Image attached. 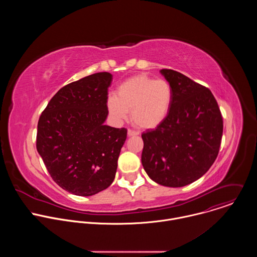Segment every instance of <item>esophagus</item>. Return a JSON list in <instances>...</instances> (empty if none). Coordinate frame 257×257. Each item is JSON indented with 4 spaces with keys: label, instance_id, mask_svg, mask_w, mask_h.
Listing matches in <instances>:
<instances>
[{
    "label": "esophagus",
    "instance_id": "esophagus-1",
    "mask_svg": "<svg viewBox=\"0 0 257 257\" xmlns=\"http://www.w3.org/2000/svg\"><path fill=\"white\" fill-rule=\"evenodd\" d=\"M127 134H128V136H135V135H138L139 133H138V132H136V131H133V130L129 129V130H128V132H127Z\"/></svg>",
    "mask_w": 257,
    "mask_h": 257
}]
</instances>
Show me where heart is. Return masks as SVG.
Wrapping results in <instances>:
<instances>
[{
    "mask_svg": "<svg viewBox=\"0 0 257 257\" xmlns=\"http://www.w3.org/2000/svg\"><path fill=\"white\" fill-rule=\"evenodd\" d=\"M173 101L170 83L141 74L121 83L116 95L107 97V109L117 120H125L131 111V119L142 129L159 126L168 116Z\"/></svg>",
    "mask_w": 257,
    "mask_h": 257,
    "instance_id": "obj_1",
    "label": "heart"
}]
</instances>
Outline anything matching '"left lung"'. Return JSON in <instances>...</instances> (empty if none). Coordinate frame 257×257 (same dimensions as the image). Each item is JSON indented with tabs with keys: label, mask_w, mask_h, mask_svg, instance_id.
I'll return each mask as SVG.
<instances>
[{
	"label": "left lung",
	"mask_w": 257,
	"mask_h": 257,
	"mask_svg": "<svg viewBox=\"0 0 257 257\" xmlns=\"http://www.w3.org/2000/svg\"><path fill=\"white\" fill-rule=\"evenodd\" d=\"M173 90L167 118L143 132L141 163L149 177L167 187H183L202 177L214 163L223 135L218 104L205 86L182 73L162 69Z\"/></svg>",
	"instance_id": "left-lung-1"
}]
</instances>
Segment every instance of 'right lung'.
I'll return each instance as SVG.
<instances>
[{
	"instance_id": "1",
	"label": "right lung",
	"mask_w": 257,
	"mask_h": 257,
	"mask_svg": "<svg viewBox=\"0 0 257 257\" xmlns=\"http://www.w3.org/2000/svg\"><path fill=\"white\" fill-rule=\"evenodd\" d=\"M113 76L99 72L62 87L42 113L36 150L64 190L91 196L112 184L127 129L104 125Z\"/></svg>"
}]
</instances>
